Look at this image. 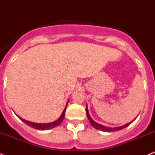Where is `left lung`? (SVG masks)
I'll return each mask as SVG.
<instances>
[{
    "label": "left lung",
    "instance_id": "left-lung-1",
    "mask_svg": "<svg viewBox=\"0 0 155 155\" xmlns=\"http://www.w3.org/2000/svg\"><path fill=\"white\" fill-rule=\"evenodd\" d=\"M86 113H87V118H88L89 121H90L91 124L93 125V126L94 127V128H96V129H98V130H101V131H107V132H111V131H120V130H122L123 129V128H126L128 125H129L131 124V123L134 121V120L132 122H129L128 123H127V124H125L124 125H123V126H120V127H117V128H107V127H105L103 126L102 125H100L99 124V123H96L95 121H94V120L91 119V117L90 115H89V113H88V110H87V106H86Z\"/></svg>",
    "mask_w": 155,
    "mask_h": 155
}]
</instances>
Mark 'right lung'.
I'll use <instances>...</instances> for the list:
<instances>
[{"label":"right lung","mask_w":155,"mask_h":155,"mask_svg":"<svg viewBox=\"0 0 155 155\" xmlns=\"http://www.w3.org/2000/svg\"><path fill=\"white\" fill-rule=\"evenodd\" d=\"M68 102H69V101H68ZM68 103H67L66 107H65L64 110H63L62 114H61V115L60 116L59 118H58L57 120H56L55 122H53V123H32V122H29V121H27V120H24V119L21 118V117H19V118H20L21 120L24 123H26V124H27V125L32 127V128H35V129H38V130L51 129V128H55V127L59 125L61 123V122L63 121V120H64V114H65V110H66V107H67V105H68Z\"/></svg>","instance_id":"obj_1"}]
</instances>
